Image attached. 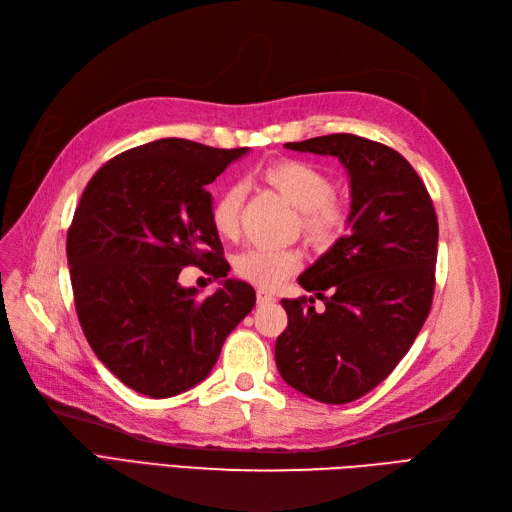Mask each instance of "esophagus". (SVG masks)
Returning a JSON list of instances; mask_svg holds the SVG:
<instances>
[{
    "instance_id": "1",
    "label": "esophagus",
    "mask_w": 512,
    "mask_h": 512,
    "mask_svg": "<svg viewBox=\"0 0 512 512\" xmlns=\"http://www.w3.org/2000/svg\"><path fill=\"white\" fill-rule=\"evenodd\" d=\"M272 302H276V295L272 291H266V289H259L257 291V304L259 306H268Z\"/></svg>"
}]
</instances>
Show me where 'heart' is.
<instances>
[{
    "instance_id": "obj_1",
    "label": "heart",
    "mask_w": 512,
    "mask_h": 512,
    "mask_svg": "<svg viewBox=\"0 0 512 512\" xmlns=\"http://www.w3.org/2000/svg\"><path fill=\"white\" fill-rule=\"evenodd\" d=\"M259 178L298 210V229L312 249L327 251L349 227V206L334 195L332 176L315 163L274 159L259 170ZM242 204L244 193L236 185H227L214 195L210 223L221 238L238 236ZM300 261L295 249L255 246L236 259V274L261 289H276L300 268Z\"/></svg>"
}]
</instances>
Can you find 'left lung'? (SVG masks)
Returning a JSON list of instances; mask_svg holds the SVG:
<instances>
[{
    "mask_svg": "<svg viewBox=\"0 0 512 512\" xmlns=\"http://www.w3.org/2000/svg\"><path fill=\"white\" fill-rule=\"evenodd\" d=\"M334 155L351 174V234L298 283L323 299L283 300L280 376L308 398L349 404L381 385L419 336L436 289L438 217L423 180L393 148L353 134L287 142Z\"/></svg>",
    "mask_w": 512,
    "mask_h": 512,
    "instance_id": "left-lung-1",
    "label": "left lung"
}]
</instances>
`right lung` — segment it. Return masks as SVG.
I'll return each instance as SVG.
<instances>
[{"label": "right lung", "instance_id": "add662e5", "mask_svg": "<svg viewBox=\"0 0 512 512\" xmlns=\"http://www.w3.org/2000/svg\"><path fill=\"white\" fill-rule=\"evenodd\" d=\"M244 153L163 138L112 157L82 191L65 244L76 315L97 359L129 389L170 398L204 381L255 306L242 280L204 300L178 285L187 266L227 276L206 185Z\"/></svg>", "mask_w": 512, "mask_h": 512}]
</instances>
